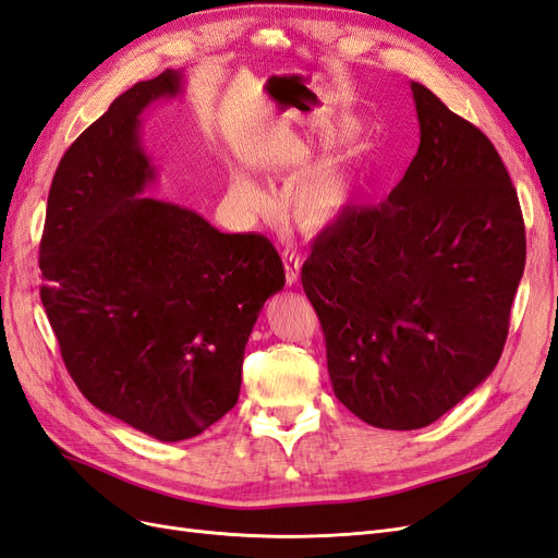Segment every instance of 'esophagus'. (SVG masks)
Returning a JSON list of instances; mask_svg holds the SVG:
<instances>
[{"mask_svg":"<svg viewBox=\"0 0 558 558\" xmlns=\"http://www.w3.org/2000/svg\"><path fill=\"white\" fill-rule=\"evenodd\" d=\"M281 258H283V269H286V283L295 286L300 279V265H302L300 256L293 248H283Z\"/></svg>","mask_w":558,"mask_h":558,"instance_id":"1","label":"esophagus"}]
</instances>
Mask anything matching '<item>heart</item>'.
<instances>
[{
    "label": "heart",
    "instance_id": "b5f03b06",
    "mask_svg": "<svg viewBox=\"0 0 558 558\" xmlns=\"http://www.w3.org/2000/svg\"><path fill=\"white\" fill-rule=\"evenodd\" d=\"M232 193L248 211H265L269 197L258 183L248 177L238 174L232 179ZM349 199V179L335 165L316 167L302 174L283 197V211L291 221L305 230L326 228L340 214Z\"/></svg>",
    "mask_w": 558,
    "mask_h": 558
}]
</instances>
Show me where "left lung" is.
I'll return each instance as SVG.
<instances>
[{
  "label": "left lung",
  "mask_w": 558,
  "mask_h": 558,
  "mask_svg": "<svg viewBox=\"0 0 558 558\" xmlns=\"http://www.w3.org/2000/svg\"><path fill=\"white\" fill-rule=\"evenodd\" d=\"M412 95L421 142L402 181L316 234L302 265L337 400L386 430L433 424L494 373L526 265L494 144L426 86Z\"/></svg>",
  "instance_id": "1"
}]
</instances>
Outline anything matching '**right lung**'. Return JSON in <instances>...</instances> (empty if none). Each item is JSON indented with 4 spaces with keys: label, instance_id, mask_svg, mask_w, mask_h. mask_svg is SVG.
<instances>
[{
    "label": "right lung",
    "instance_id": "right-lung-1",
    "mask_svg": "<svg viewBox=\"0 0 558 558\" xmlns=\"http://www.w3.org/2000/svg\"><path fill=\"white\" fill-rule=\"evenodd\" d=\"M181 72L134 83L66 148L39 244L41 302L66 373L97 410L156 440L207 430L240 398L244 347L283 289L277 248L142 197L140 116Z\"/></svg>",
    "mask_w": 558,
    "mask_h": 558
}]
</instances>
